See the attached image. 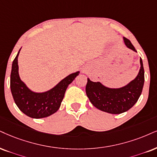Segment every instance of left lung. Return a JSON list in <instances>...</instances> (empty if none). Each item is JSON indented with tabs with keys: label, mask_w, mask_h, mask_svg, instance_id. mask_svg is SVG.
<instances>
[{
	"label": "left lung",
	"mask_w": 157,
	"mask_h": 157,
	"mask_svg": "<svg viewBox=\"0 0 157 157\" xmlns=\"http://www.w3.org/2000/svg\"><path fill=\"white\" fill-rule=\"evenodd\" d=\"M125 45L136 52L130 40L124 37ZM140 69L134 80L124 87L110 89L100 82H93L87 78L86 93L94 107L100 111L113 114L127 111L136 103L142 93L144 84V68L140 58Z\"/></svg>",
	"instance_id": "1"
}]
</instances>
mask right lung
<instances>
[{"mask_svg":"<svg viewBox=\"0 0 157 157\" xmlns=\"http://www.w3.org/2000/svg\"><path fill=\"white\" fill-rule=\"evenodd\" d=\"M19 51L13 59L11 67L10 87L13 100L19 109L29 117L40 119L49 117L57 112L60 107L67 86L79 72L67 75L47 92L43 93L33 92L27 87L19 78L17 60Z\"/></svg>","mask_w":157,"mask_h":157,"instance_id":"obj_1","label":"right lung"}]
</instances>
